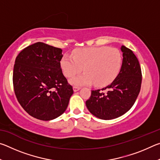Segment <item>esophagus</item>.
I'll use <instances>...</instances> for the list:
<instances>
[{"label": "esophagus", "instance_id": "esophagus-1", "mask_svg": "<svg viewBox=\"0 0 160 160\" xmlns=\"http://www.w3.org/2000/svg\"><path fill=\"white\" fill-rule=\"evenodd\" d=\"M79 90H80V87H78V86H74V87H73V90H74V92H77V91H78Z\"/></svg>", "mask_w": 160, "mask_h": 160}]
</instances>
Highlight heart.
<instances>
[{
  "instance_id": "obj_1",
  "label": "heart",
  "mask_w": 160,
  "mask_h": 160,
  "mask_svg": "<svg viewBox=\"0 0 160 160\" xmlns=\"http://www.w3.org/2000/svg\"><path fill=\"white\" fill-rule=\"evenodd\" d=\"M123 63V56L118 48L99 47L78 48L72 56L65 54L60 62L64 75L74 77L70 80L75 85H94L103 87L109 85L117 77Z\"/></svg>"
}]
</instances>
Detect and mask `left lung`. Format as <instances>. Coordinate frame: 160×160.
<instances>
[{
    "label": "left lung",
    "instance_id": "8db88e82",
    "mask_svg": "<svg viewBox=\"0 0 160 160\" xmlns=\"http://www.w3.org/2000/svg\"><path fill=\"white\" fill-rule=\"evenodd\" d=\"M123 63L115 80L101 90H92L86 106L96 117L110 120L126 113L134 104L138 96L142 82L141 68L133 52L121 46ZM103 90H107L104 94Z\"/></svg>",
    "mask_w": 160,
    "mask_h": 160
}]
</instances>
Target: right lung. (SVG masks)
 <instances>
[{
	"label": "right lung",
	"instance_id": "add662e5",
	"mask_svg": "<svg viewBox=\"0 0 160 160\" xmlns=\"http://www.w3.org/2000/svg\"><path fill=\"white\" fill-rule=\"evenodd\" d=\"M62 49L42 42L24 48L15 59L12 82L18 102L32 117L50 121L66 110L72 87L62 72Z\"/></svg>",
	"mask_w": 160,
	"mask_h": 160
}]
</instances>
